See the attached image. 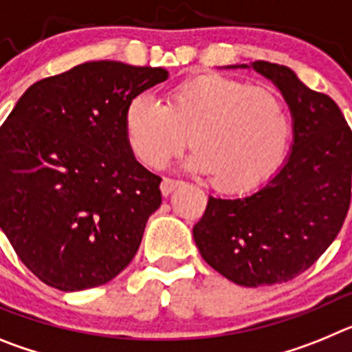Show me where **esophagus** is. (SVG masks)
Instances as JSON below:
<instances>
[{
  "mask_svg": "<svg viewBox=\"0 0 352 352\" xmlns=\"http://www.w3.org/2000/svg\"><path fill=\"white\" fill-rule=\"evenodd\" d=\"M182 185V182H178V179H170V178H164L162 179V183H160V190H162V195H169L170 192L174 190V188H176V186H179Z\"/></svg>",
  "mask_w": 352,
  "mask_h": 352,
  "instance_id": "34e87169",
  "label": "esophagus"
}]
</instances>
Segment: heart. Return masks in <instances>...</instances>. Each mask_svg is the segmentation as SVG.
Returning <instances> with one entry per match:
<instances>
[{
	"label": "heart",
	"instance_id": "heart-1",
	"mask_svg": "<svg viewBox=\"0 0 352 352\" xmlns=\"http://www.w3.org/2000/svg\"><path fill=\"white\" fill-rule=\"evenodd\" d=\"M292 121L280 96L241 80L199 76L167 93L166 104L133 96L125 111L126 141L151 169H162L186 142L190 169L213 174L226 192L254 190L284 162Z\"/></svg>",
	"mask_w": 352,
	"mask_h": 352
}]
</instances>
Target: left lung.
Instances as JSON below:
<instances>
[{"instance_id":"1","label":"left lung","mask_w":352,"mask_h":352,"mask_svg":"<svg viewBox=\"0 0 352 352\" xmlns=\"http://www.w3.org/2000/svg\"><path fill=\"white\" fill-rule=\"evenodd\" d=\"M250 67L287 102L291 153L259 190L232 199L210 195L194 241L220 275L261 287L309 270L340 232L351 204L352 132L338 105L307 88L291 68L268 61Z\"/></svg>"}]
</instances>
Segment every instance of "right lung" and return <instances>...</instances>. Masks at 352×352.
I'll return each mask as SVG.
<instances>
[{
  "label": "right lung",
  "mask_w": 352,
  "mask_h": 352,
  "mask_svg": "<svg viewBox=\"0 0 352 352\" xmlns=\"http://www.w3.org/2000/svg\"><path fill=\"white\" fill-rule=\"evenodd\" d=\"M164 68L88 61L24 91L0 129V227L43 284H107L138 254L162 178L133 157L125 111Z\"/></svg>",
  "instance_id": "1"
}]
</instances>
